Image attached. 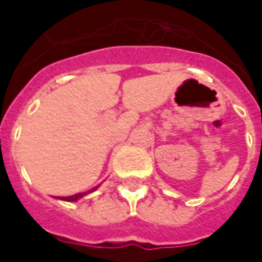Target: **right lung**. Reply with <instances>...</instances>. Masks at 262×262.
Instances as JSON below:
<instances>
[{
    "instance_id": "1",
    "label": "right lung",
    "mask_w": 262,
    "mask_h": 262,
    "mask_svg": "<svg viewBox=\"0 0 262 262\" xmlns=\"http://www.w3.org/2000/svg\"><path fill=\"white\" fill-rule=\"evenodd\" d=\"M97 188H94V191H95ZM85 195L86 192L77 193V195H71V196H59V199H63V201H67V202H75V201H78V199H81L82 196H85Z\"/></svg>"
}]
</instances>
